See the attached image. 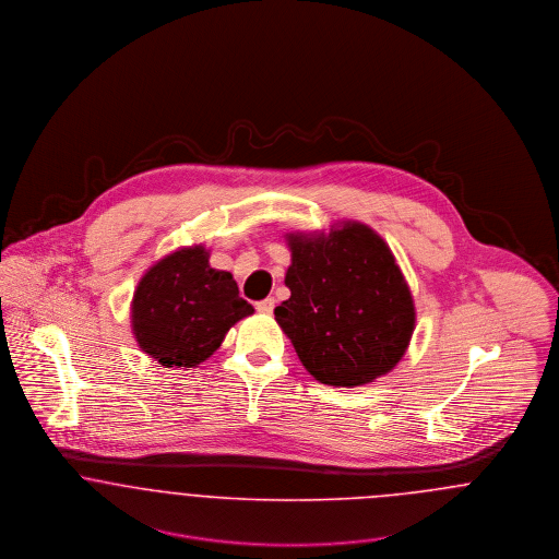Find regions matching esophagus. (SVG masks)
I'll use <instances>...</instances> for the list:
<instances>
[{
  "mask_svg": "<svg viewBox=\"0 0 559 559\" xmlns=\"http://www.w3.org/2000/svg\"><path fill=\"white\" fill-rule=\"evenodd\" d=\"M257 309L261 311V313H265V316H269V313H273V309H275V298H265V300H259L257 302Z\"/></svg>",
  "mask_w": 559,
  "mask_h": 559,
  "instance_id": "34e87169",
  "label": "esophagus"
}]
</instances>
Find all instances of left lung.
<instances>
[{
    "label": "left lung",
    "mask_w": 559,
    "mask_h": 559,
    "mask_svg": "<svg viewBox=\"0 0 559 559\" xmlns=\"http://www.w3.org/2000/svg\"><path fill=\"white\" fill-rule=\"evenodd\" d=\"M290 298L275 320L307 372L323 384L359 386L397 366L416 311L393 252L368 225L347 221L330 234H290Z\"/></svg>",
    "instance_id": "left-lung-1"
}]
</instances>
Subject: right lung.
<instances>
[{"instance_id": "1", "label": "right lung", "mask_w": 559, "mask_h": 559, "mask_svg": "<svg viewBox=\"0 0 559 559\" xmlns=\"http://www.w3.org/2000/svg\"><path fill=\"white\" fill-rule=\"evenodd\" d=\"M204 246L164 257L141 277L132 298V332L166 368H193L221 347L239 320L254 313L229 271L212 269Z\"/></svg>"}]
</instances>
